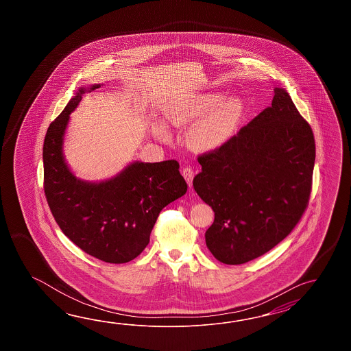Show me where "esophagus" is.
Masks as SVG:
<instances>
[{"instance_id":"1","label":"esophagus","mask_w":351,"mask_h":351,"mask_svg":"<svg viewBox=\"0 0 351 351\" xmlns=\"http://www.w3.org/2000/svg\"><path fill=\"white\" fill-rule=\"evenodd\" d=\"M182 176L184 177V179L188 183V186H192V182H193L194 171L191 167H184L183 171H182Z\"/></svg>"}]
</instances>
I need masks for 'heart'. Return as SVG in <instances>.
Instances as JSON below:
<instances>
[{
	"label": "heart",
	"mask_w": 351,
	"mask_h": 351,
	"mask_svg": "<svg viewBox=\"0 0 351 351\" xmlns=\"http://www.w3.org/2000/svg\"><path fill=\"white\" fill-rule=\"evenodd\" d=\"M243 112L245 105L241 97L222 99L221 93H206L168 105L165 118L174 128L186 127L197 119L186 130V147L197 153H209L230 141ZM152 130L158 139H168V133L160 123H154Z\"/></svg>",
	"instance_id": "b5f03b06"
}]
</instances>
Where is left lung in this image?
I'll list each match as a JSON object with an SVG mask.
<instances>
[{
    "instance_id": "left-lung-1",
    "label": "left lung",
    "mask_w": 351,
    "mask_h": 351,
    "mask_svg": "<svg viewBox=\"0 0 351 351\" xmlns=\"http://www.w3.org/2000/svg\"><path fill=\"white\" fill-rule=\"evenodd\" d=\"M194 191L215 212L206 245L217 260L242 265L278 245L305 212L315 165L313 130L289 93L221 148L198 157Z\"/></svg>"
}]
</instances>
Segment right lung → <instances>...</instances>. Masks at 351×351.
Segmentation results:
<instances>
[{"mask_svg": "<svg viewBox=\"0 0 351 351\" xmlns=\"http://www.w3.org/2000/svg\"><path fill=\"white\" fill-rule=\"evenodd\" d=\"M101 84L82 86L46 133L44 189L49 207L64 234L84 252L109 263H125L149 243L160 210L186 192L177 160H135L112 178H77L64 157L70 114L82 95Z\"/></svg>", "mask_w": 351, "mask_h": 351, "instance_id": "obj_1", "label": "right lung"}]
</instances>
